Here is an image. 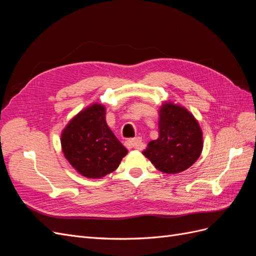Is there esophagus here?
Wrapping results in <instances>:
<instances>
[{
    "label": "esophagus",
    "mask_w": 256,
    "mask_h": 256,
    "mask_svg": "<svg viewBox=\"0 0 256 256\" xmlns=\"http://www.w3.org/2000/svg\"><path fill=\"white\" fill-rule=\"evenodd\" d=\"M126 146L128 147L129 150H141L142 146H143V143H142V140L140 138H129V140H127L125 142Z\"/></svg>",
    "instance_id": "esophagus-1"
}]
</instances>
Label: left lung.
Masks as SVG:
<instances>
[{"instance_id": "8db88e82", "label": "left lung", "mask_w": 256, "mask_h": 256, "mask_svg": "<svg viewBox=\"0 0 256 256\" xmlns=\"http://www.w3.org/2000/svg\"><path fill=\"white\" fill-rule=\"evenodd\" d=\"M158 125V138L150 141L142 154L166 174L190 168L203 150V132L196 118L184 106L164 102L159 109Z\"/></svg>"}]
</instances>
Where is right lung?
Instances as JSON below:
<instances>
[{"instance_id":"add662e5","label":"right lung","mask_w":256,"mask_h":256,"mask_svg":"<svg viewBox=\"0 0 256 256\" xmlns=\"http://www.w3.org/2000/svg\"><path fill=\"white\" fill-rule=\"evenodd\" d=\"M60 144L69 164L88 178L112 173L128 152L106 125V108L100 104L88 106L69 120Z\"/></svg>"}]
</instances>
